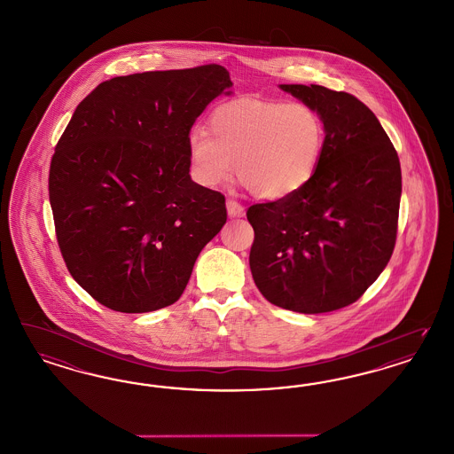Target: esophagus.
Listing matches in <instances>:
<instances>
[{
	"mask_svg": "<svg viewBox=\"0 0 454 454\" xmlns=\"http://www.w3.org/2000/svg\"><path fill=\"white\" fill-rule=\"evenodd\" d=\"M227 214L231 215V217H235V219H240V217H244L246 215V208L242 207V205L239 204V202H235L232 199H229L227 202Z\"/></svg>",
	"mask_w": 454,
	"mask_h": 454,
	"instance_id": "obj_1",
	"label": "esophagus"
}]
</instances>
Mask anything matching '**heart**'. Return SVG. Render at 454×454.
<instances>
[{
	"label": "heart",
	"mask_w": 454,
	"mask_h": 454,
	"mask_svg": "<svg viewBox=\"0 0 454 454\" xmlns=\"http://www.w3.org/2000/svg\"><path fill=\"white\" fill-rule=\"evenodd\" d=\"M208 127L187 135L192 176L207 189L237 168L257 199L278 202L302 191L321 160L324 123L306 103L237 98L219 105Z\"/></svg>",
	"instance_id": "b5f03b06"
}]
</instances>
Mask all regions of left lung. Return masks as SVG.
<instances>
[{"label": "left lung", "instance_id": "1", "mask_svg": "<svg viewBox=\"0 0 454 454\" xmlns=\"http://www.w3.org/2000/svg\"><path fill=\"white\" fill-rule=\"evenodd\" d=\"M324 123L314 176L291 197L252 205L250 270L274 306L321 314L356 302L395 250L401 165L380 120L344 91L278 85Z\"/></svg>", "mask_w": 454, "mask_h": 454}]
</instances>
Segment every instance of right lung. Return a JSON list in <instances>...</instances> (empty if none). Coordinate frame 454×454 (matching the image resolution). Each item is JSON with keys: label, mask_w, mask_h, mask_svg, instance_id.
<instances>
[{"label": "right lung", "mask_w": 454, "mask_h": 454, "mask_svg": "<svg viewBox=\"0 0 454 454\" xmlns=\"http://www.w3.org/2000/svg\"><path fill=\"white\" fill-rule=\"evenodd\" d=\"M231 87L220 65L145 72L103 82L76 106L48 192L67 267L105 308L174 304L223 227V195L189 174L187 135Z\"/></svg>", "instance_id": "add662e5"}]
</instances>
